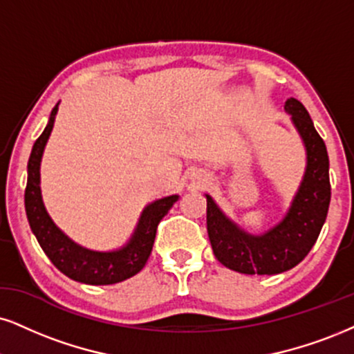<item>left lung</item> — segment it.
I'll list each match as a JSON object with an SVG mask.
<instances>
[{
	"label": "left lung",
	"instance_id": "8db88e82",
	"mask_svg": "<svg viewBox=\"0 0 354 354\" xmlns=\"http://www.w3.org/2000/svg\"><path fill=\"white\" fill-rule=\"evenodd\" d=\"M283 110L290 115L305 147L307 164L289 210L279 223L254 234L241 228L207 197V230L213 254L225 268L241 274L272 276L295 268L315 244L330 207L331 187L328 152L308 111L299 100L289 98Z\"/></svg>",
	"mask_w": 354,
	"mask_h": 354
}]
</instances>
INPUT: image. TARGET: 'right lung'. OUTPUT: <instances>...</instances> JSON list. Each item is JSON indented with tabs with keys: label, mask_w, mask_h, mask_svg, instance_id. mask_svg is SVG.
Returning a JSON list of instances; mask_svg holds the SVG:
<instances>
[{
	"label": "right lung",
	"mask_w": 354,
	"mask_h": 354,
	"mask_svg": "<svg viewBox=\"0 0 354 354\" xmlns=\"http://www.w3.org/2000/svg\"><path fill=\"white\" fill-rule=\"evenodd\" d=\"M59 103L52 108L46 129L34 142L29 156L24 205L30 231L52 264L73 281L90 283V286H110L126 281L136 276L146 266L156 239L157 225L177 202L178 195H169L147 203L141 212L133 234L123 246L116 250H90L68 238L46 210L41 192V160L54 128Z\"/></svg>",
	"instance_id": "1"
}]
</instances>
